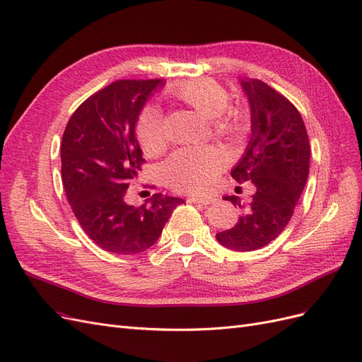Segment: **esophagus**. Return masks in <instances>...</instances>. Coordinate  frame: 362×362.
I'll return each mask as SVG.
<instances>
[{"mask_svg":"<svg viewBox=\"0 0 362 362\" xmlns=\"http://www.w3.org/2000/svg\"><path fill=\"white\" fill-rule=\"evenodd\" d=\"M189 201L196 202V204H202V205H210L214 202V199L210 198V196H190Z\"/></svg>","mask_w":362,"mask_h":362,"instance_id":"esophagus-1","label":"esophagus"}]
</instances>
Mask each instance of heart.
I'll use <instances>...</instances> for the list:
<instances>
[{
    "mask_svg": "<svg viewBox=\"0 0 362 362\" xmlns=\"http://www.w3.org/2000/svg\"><path fill=\"white\" fill-rule=\"evenodd\" d=\"M169 92L204 117L211 119L216 136L226 139L242 136L245 129L243 113L228 107V92L217 81L210 78L190 80L172 86ZM137 137L148 156H157L164 149L166 136L163 113L157 105H148L141 112L137 122ZM223 163L225 154L217 146L184 148L173 152L164 163L163 175L173 189L204 193L214 185Z\"/></svg>",
    "mask_w": 362,
    "mask_h": 362,
    "instance_id": "heart-1",
    "label": "heart"
}]
</instances>
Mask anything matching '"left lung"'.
<instances>
[{"mask_svg": "<svg viewBox=\"0 0 362 362\" xmlns=\"http://www.w3.org/2000/svg\"><path fill=\"white\" fill-rule=\"evenodd\" d=\"M238 83L250 108V139L231 177L250 181L255 194L249 204L225 196L243 211L216 238L231 250L250 252L269 245L290 222L308 180L311 151L302 116L287 98L259 80Z\"/></svg>", "mask_w": 362, "mask_h": 362, "instance_id": "8db88e82", "label": "left lung"}]
</instances>
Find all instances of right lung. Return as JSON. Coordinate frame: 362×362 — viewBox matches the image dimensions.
I'll return each mask as SVG.
<instances>
[{"instance_id":"add662e5","label":"right lung","mask_w":362,"mask_h":362,"mask_svg":"<svg viewBox=\"0 0 362 362\" xmlns=\"http://www.w3.org/2000/svg\"><path fill=\"white\" fill-rule=\"evenodd\" d=\"M163 80H119L86 100L62 139V181L76 221L107 252L133 255L154 245L181 198L157 193L140 206L125 193L145 161L136 125Z\"/></svg>"}]
</instances>
